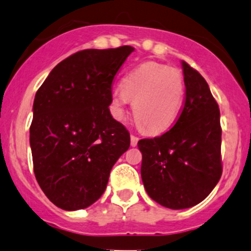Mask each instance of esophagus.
Listing matches in <instances>:
<instances>
[{"instance_id":"34e87169","label":"esophagus","mask_w":251,"mask_h":251,"mask_svg":"<svg viewBox=\"0 0 251 251\" xmlns=\"http://www.w3.org/2000/svg\"><path fill=\"white\" fill-rule=\"evenodd\" d=\"M138 137L134 136V134H131V146L136 147L137 143H138Z\"/></svg>"}]
</instances>
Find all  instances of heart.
<instances>
[{
	"mask_svg": "<svg viewBox=\"0 0 251 251\" xmlns=\"http://www.w3.org/2000/svg\"><path fill=\"white\" fill-rule=\"evenodd\" d=\"M185 83L180 71L156 62H147L131 71L112 95V109L121 120L126 105L133 102V114L144 131L162 133L179 117Z\"/></svg>",
	"mask_w": 251,
	"mask_h": 251,
	"instance_id": "heart-1",
	"label": "heart"
}]
</instances>
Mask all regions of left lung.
<instances>
[{
  "label": "left lung",
  "mask_w": 251,
  "mask_h": 251,
  "mask_svg": "<svg viewBox=\"0 0 251 251\" xmlns=\"http://www.w3.org/2000/svg\"><path fill=\"white\" fill-rule=\"evenodd\" d=\"M185 100L170 131L138 142L150 199L171 209L202 202L223 173L220 110L204 78L183 61Z\"/></svg>",
  "instance_id": "8db88e82"
}]
</instances>
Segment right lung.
I'll use <instances>...</instances> for the list:
<instances>
[{
	"label": "right lung",
	"mask_w": 251,
	"mask_h": 251,
	"mask_svg": "<svg viewBox=\"0 0 251 251\" xmlns=\"http://www.w3.org/2000/svg\"><path fill=\"white\" fill-rule=\"evenodd\" d=\"M133 50H80L55 66L37 91L30 126L33 172L61 209L96 202L130 147V133L110 115L109 104L115 75Z\"/></svg>",
	"instance_id": "right-lung-1"
}]
</instances>
